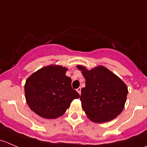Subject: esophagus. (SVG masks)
Returning <instances> with one entry per match:
<instances>
[{"mask_svg":"<svg viewBox=\"0 0 147 147\" xmlns=\"http://www.w3.org/2000/svg\"><path fill=\"white\" fill-rule=\"evenodd\" d=\"M77 91H78V92L80 94H81V87H78V88L77 89Z\"/></svg>","mask_w":147,"mask_h":147,"instance_id":"34e87169","label":"esophagus"}]
</instances>
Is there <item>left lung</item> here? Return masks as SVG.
<instances>
[{"label": "left lung", "instance_id": "left-lung-1", "mask_svg": "<svg viewBox=\"0 0 147 147\" xmlns=\"http://www.w3.org/2000/svg\"><path fill=\"white\" fill-rule=\"evenodd\" d=\"M85 78L80 101L87 117L97 123L109 121L122 112L128 94L127 87L117 75L103 66L87 70L78 66Z\"/></svg>", "mask_w": 147, "mask_h": 147}]
</instances>
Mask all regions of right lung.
I'll use <instances>...</instances> for the list:
<instances>
[{
	"label": "right lung",
	"mask_w": 147,
	"mask_h": 147,
	"mask_svg": "<svg viewBox=\"0 0 147 147\" xmlns=\"http://www.w3.org/2000/svg\"><path fill=\"white\" fill-rule=\"evenodd\" d=\"M67 68L49 65L31 75L25 84L26 99L35 113L46 119L62 116L80 94L65 75Z\"/></svg>",
	"instance_id": "obj_1"
}]
</instances>
